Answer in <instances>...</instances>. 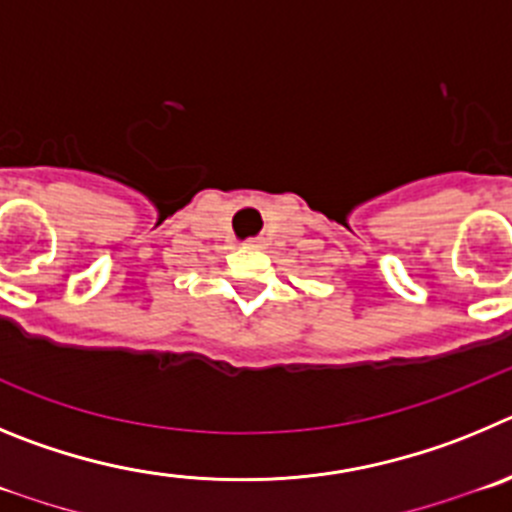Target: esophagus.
Wrapping results in <instances>:
<instances>
[{"label": "esophagus", "instance_id": "esophagus-1", "mask_svg": "<svg viewBox=\"0 0 512 512\" xmlns=\"http://www.w3.org/2000/svg\"><path fill=\"white\" fill-rule=\"evenodd\" d=\"M247 247H260V242H255V239H250V242H247Z\"/></svg>", "mask_w": 512, "mask_h": 512}]
</instances>
